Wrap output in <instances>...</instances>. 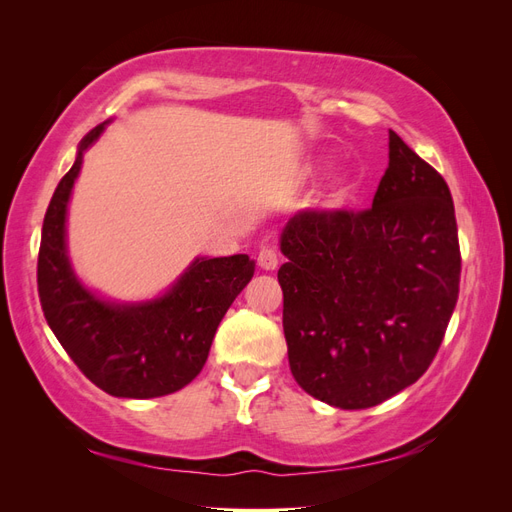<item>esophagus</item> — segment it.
Instances as JSON below:
<instances>
[{
    "label": "esophagus",
    "mask_w": 512,
    "mask_h": 512,
    "mask_svg": "<svg viewBox=\"0 0 512 512\" xmlns=\"http://www.w3.org/2000/svg\"><path fill=\"white\" fill-rule=\"evenodd\" d=\"M280 265V256L273 250V247H262L258 252V267L265 269V271H273Z\"/></svg>",
    "instance_id": "1"
}]
</instances>
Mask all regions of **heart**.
<instances>
[{
    "instance_id": "b5f03b06",
    "label": "heart",
    "mask_w": 512,
    "mask_h": 512,
    "mask_svg": "<svg viewBox=\"0 0 512 512\" xmlns=\"http://www.w3.org/2000/svg\"><path fill=\"white\" fill-rule=\"evenodd\" d=\"M346 198H348V188H346V185H337V188L331 194V203L333 205H342Z\"/></svg>"
}]
</instances>
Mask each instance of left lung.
Segmentation results:
<instances>
[{
  "mask_svg": "<svg viewBox=\"0 0 512 512\" xmlns=\"http://www.w3.org/2000/svg\"><path fill=\"white\" fill-rule=\"evenodd\" d=\"M282 254L288 363L305 393L363 410L425 374L459 297L455 205L393 130L371 207L299 211Z\"/></svg>",
  "mask_w": 512,
  "mask_h": 512,
  "instance_id": "1",
  "label": "left lung"
}]
</instances>
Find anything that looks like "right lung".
<instances>
[{
  "label": "right lung",
  "instance_id": "1",
  "mask_svg": "<svg viewBox=\"0 0 512 512\" xmlns=\"http://www.w3.org/2000/svg\"><path fill=\"white\" fill-rule=\"evenodd\" d=\"M102 130L104 123L83 138L46 209L38 252L40 305L59 344L98 389L130 399L162 397L200 374L218 324L252 280L254 260L245 254L196 258L164 297L147 303L115 305L89 292L66 254V209L83 151Z\"/></svg>",
  "mask_w": 512,
  "mask_h": 512
}]
</instances>
